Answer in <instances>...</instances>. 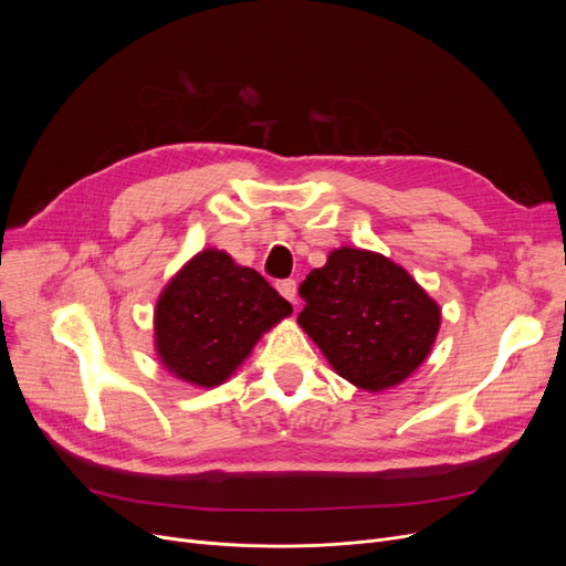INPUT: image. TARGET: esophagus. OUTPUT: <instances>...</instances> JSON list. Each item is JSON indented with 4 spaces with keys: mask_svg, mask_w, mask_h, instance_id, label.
Here are the masks:
<instances>
[{
    "mask_svg": "<svg viewBox=\"0 0 566 566\" xmlns=\"http://www.w3.org/2000/svg\"><path fill=\"white\" fill-rule=\"evenodd\" d=\"M277 291L284 295V298L289 301V303H298V286H295V282L293 280H282L280 284H277Z\"/></svg>",
    "mask_w": 566,
    "mask_h": 566,
    "instance_id": "esophagus-1",
    "label": "esophagus"
}]
</instances>
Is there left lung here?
I'll return each mask as SVG.
<instances>
[{"mask_svg":"<svg viewBox=\"0 0 566 566\" xmlns=\"http://www.w3.org/2000/svg\"><path fill=\"white\" fill-rule=\"evenodd\" d=\"M301 295V328L342 378L367 392L415 374L440 331V305L406 268L371 250H333Z\"/></svg>","mask_w":566,"mask_h":566,"instance_id":"1","label":"left lung"}]
</instances>
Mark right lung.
<instances>
[{
    "mask_svg": "<svg viewBox=\"0 0 566 566\" xmlns=\"http://www.w3.org/2000/svg\"><path fill=\"white\" fill-rule=\"evenodd\" d=\"M291 312L256 271L238 265L224 250L206 248L158 295L156 355L171 376L195 388H218Z\"/></svg>",
    "mask_w": 566,
    "mask_h": 566,
    "instance_id": "add662e5",
    "label": "right lung"
}]
</instances>
